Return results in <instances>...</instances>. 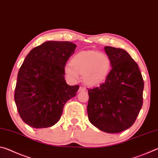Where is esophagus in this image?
Listing matches in <instances>:
<instances>
[{"instance_id": "obj_1", "label": "esophagus", "mask_w": 158, "mask_h": 158, "mask_svg": "<svg viewBox=\"0 0 158 158\" xmlns=\"http://www.w3.org/2000/svg\"><path fill=\"white\" fill-rule=\"evenodd\" d=\"M86 90V89H85V87L84 86H80L79 89V92H84Z\"/></svg>"}]
</instances>
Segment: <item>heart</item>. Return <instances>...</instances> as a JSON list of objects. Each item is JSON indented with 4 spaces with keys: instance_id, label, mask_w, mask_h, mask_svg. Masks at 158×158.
<instances>
[{
    "instance_id": "obj_1",
    "label": "heart",
    "mask_w": 158,
    "mask_h": 158,
    "mask_svg": "<svg viewBox=\"0 0 158 158\" xmlns=\"http://www.w3.org/2000/svg\"><path fill=\"white\" fill-rule=\"evenodd\" d=\"M111 69V61L107 55L98 51H79L71 58L65 68L66 76L75 81L83 76L85 84L99 85L105 81Z\"/></svg>"
}]
</instances>
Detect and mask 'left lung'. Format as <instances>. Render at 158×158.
<instances>
[{"label": "left lung", "mask_w": 158, "mask_h": 158, "mask_svg": "<svg viewBox=\"0 0 158 158\" xmlns=\"http://www.w3.org/2000/svg\"><path fill=\"white\" fill-rule=\"evenodd\" d=\"M111 69L105 81L88 90L91 123L106 133H118L135 122L143 105V80L137 63L126 51L105 47Z\"/></svg>", "instance_id": "1"}]
</instances>
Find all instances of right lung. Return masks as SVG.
Listing matches in <instances>:
<instances>
[{
	"instance_id": "right-lung-1",
	"label": "right lung",
	"mask_w": 158,
	"mask_h": 158,
	"mask_svg": "<svg viewBox=\"0 0 158 158\" xmlns=\"http://www.w3.org/2000/svg\"><path fill=\"white\" fill-rule=\"evenodd\" d=\"M77 46L69 42L48 41L33 48L19 70L15 101L23 121L46 128L59 121L65 104L79 85H69L65 67Z\"/></svg>"
}]
</instances>
